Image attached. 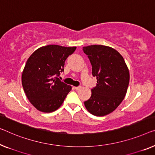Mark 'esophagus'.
<instances>
[{"mask_svg": "<svg viewBox=\"0 0 155 155\" xmlns=\"http://www.w3.org/2000/svg\"><path fill=\"white\" fill-rule=\"evenodd\" d=\"M81 88V86H77V87H74V89L77 90V91H78V90H80Z\"/></svg>", "mask_w": 155, "mask_h": 155, "instance_id": "esophagus-1", "label": "esophagus"}]
</instances>
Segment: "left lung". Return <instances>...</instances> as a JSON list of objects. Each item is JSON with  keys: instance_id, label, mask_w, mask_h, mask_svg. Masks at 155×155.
I'll use <instances>...</instances> for the list:
<instances>
[{"instance_id": "1", "label": "left lung", "mask_w": 155, "mask_h": 155, "mask_svg": "<svg viewBox=\"0 0 155 155\" xmlns=\"http://www.w3.org/2000/svg\"><path fill=\"white\" fill-rule=\"evenodd\" d=\"M97 78L85 107L91 114L104 116L114 111L124 100L129 83V72L123 57L111 47L91 45L83 47Z\"/></svg>"}]
</instances>
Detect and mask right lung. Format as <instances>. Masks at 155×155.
<instances>
[{
    "mask_svg": "<svg viewBox=\"0 0 155 155\" xmlns=\"http://www.w3.org/2000/svg\"><path fill=\"white\" fill-rule=\"evenodd\" d=\"M77 47L47 45L39 48L28 59L21 77L22 85L30 102L40 111L57 110L71 90L59 79L64 62Z\"/></svg>",
    "mask_w": 155,
    "mask_h": 155,
    "instance_id": "right-lung-1",
    "label": "right lung"
}]
</instances>
